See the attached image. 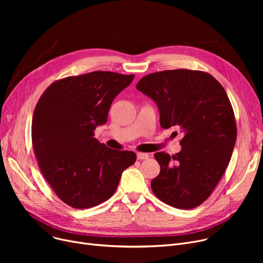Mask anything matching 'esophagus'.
I'll return each instance as SVG.
<instances>
[{"mask_svg":"<svg viewBox=\"0 0 263 263\" xmlns=\"http://www.w3.org/2000/svg\"><path fill=\"white\" fill-rule=\"evenodd\" d=\"M137 157V160H147L149 158V155L147 154H142V153H139L136 155Z\"/></svg>","mask_w":263,"mask_h":263,"instance_id":"34e87169","label":"esophagus"}]
</instances>
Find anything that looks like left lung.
Masks as SVG:
<instances>
[{
  "label": "left lung",
  "instance_id": "left-lung-1",
  "mask_svg": "<svg viewBox=\"0 0 263 263\" xmlns=\"http://www.w3.org/2000/svg\"><path fill=\"white\" fill-rule=\"evenodd\" d=\"M136 89L157 103L163 129L174 127L183 135L180 153L155 154L161 171L151 181L154 194L178 209L196 208L224 175L237 141L224 87L208 72L176 69L147 74Z\"/></svg>",
  "mask_w": 263,
  "mask_h": 263
}]
</instances>
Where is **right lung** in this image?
I'll return each instance as SVG.
<instances>
[{"label":"right lung","instance_id":"right-lung-1","mask_svg":"<svg viewBox=\"0 0 263 263\" xmlns=\"http://www.w3.org/2000/svg\"><path fill=\"white\" fill-rule=\"evenodd\" d=\"M133 79L110 71L67 77L53 82L35 106L32 143L40 172L72 208L88 209L112 197L122 172L136 161L133 151L110 149L93 137Z\"/></svg>","mask_w":263,"mask_h":263}]
</instances>
